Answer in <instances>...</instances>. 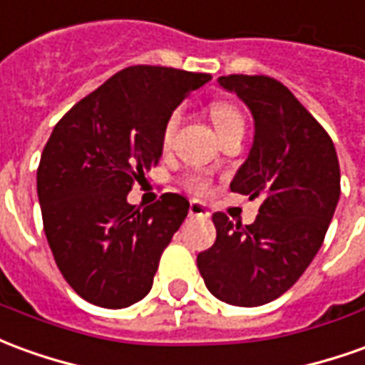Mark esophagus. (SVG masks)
<instances>
[{
	"instance_id": "obj_1",
	"label": "esophagus",
	"mask_w": 365,
	"mask_h": 365,
	"mask_svg": "<svg viewBox=\"0 0 365 365\" xmlns=\"http://www.w3.org/2000/svg\"><path fill=\"white\" fill-rule=\"evenodd\" d=\"M190 215H191V217L207 219L209 217L207 205H205V203H201V201H191V203H190Z\"/></svg>"
}]
</instances>
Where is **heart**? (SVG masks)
Segmentation results:
<instances>
[{
	"label": "heart",
	"instance_id": "heart-1",
	"mask_svg": "<svg viewBox=\"0 0 365 365\" xmlns=\"http://www.w3.org/2000/svg\"><path fill=\"white\" fill-rule=\"evenodd\" d=\"M211 120H213V126H215V132H217V136L221 132H225V130L235 128V126H245L243 120V114L237 110L235 106H231V104L225 103H217L211 106ZM178 122H180V112L175 110L168 122H165L164 126V142L172 138V134H174L175 126H178ZM183 185L191 191V193H205L209 187L207 178H203L201 174H190L185 180H183Z\"/></svg>",
	"mask_w": 365,
	"mask_h": 365
}]
</instances>
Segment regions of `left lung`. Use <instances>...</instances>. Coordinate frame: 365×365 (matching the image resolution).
<instances>
[{
    "label": "left lung",
    "instance_id": "left-lung-1",
    "mask_svg": "<svg viewBox=\"0 0 365 365\" xmlns=\"http://www.w3.org/2000/svg\"><path fill=\"white\" fill-rule=\"evenodd\" d=\"M251 110L255 138L231 191L259 197L251 225L213 213L217 239L197 255L209 292L233 307L267 304L297 282L322 247L340 200L332 140L287 86L271 76H219Z\"/></svg>",
    "mask_w": 365,
    "mask_h": 365
}]
</instances>
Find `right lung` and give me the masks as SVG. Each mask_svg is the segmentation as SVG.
Segmentation results:
<instances>
[{
	"mask_svg": "<svg viewBox=\"0 0 365 365\" xmlns=\"http://www.w3.org/2000/svg\"><path fill=\"white\" fill-rule=\"evenodd\" d=\"M207 81L205 73L128 67L53 128L37 170L43 227L58 271L91 304L126 308L152 289L190 201L164 193L138 209L126 195L160 162L172 112Z\"/></svg>",
	"mask_w": 365,
	"mask_h": 365,
	"instance_id": "obj_1",
	"label": "right lung"
}]
</instances>
